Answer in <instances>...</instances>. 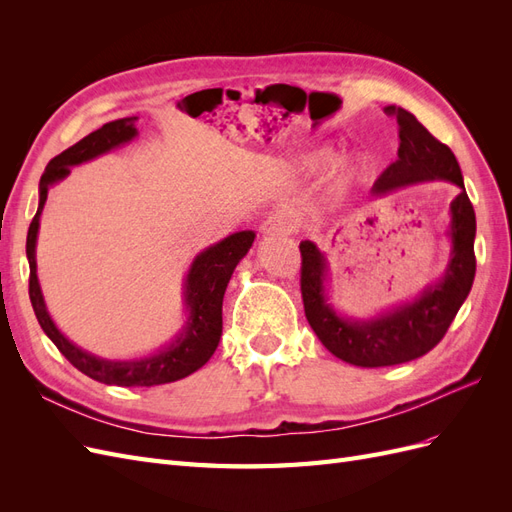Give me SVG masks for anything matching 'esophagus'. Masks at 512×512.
Returning <instances> with one entry per match:
<instances>
[{"label":"esophagus","instance_id":"1","mask_svg":"<svg viewBox=\"0 0 512 512\" xmlns=\"http://www.w3.org/2000/svg\"><path fill=\"white\" fill-rule=\"evenodd\" d=\"M262 237H275V235H292L294 232V224L290 220H286L284 215H271L260 226Z\"/></svg>","mask_w":512,"mask_h":512}]
</instances>
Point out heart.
Here are the masks:
<instances>
[{
  "instance_id": "heart-1",
  "label": "heart",
  "mask_w": 512,
  "mask_h": 512,
  "mask_svg": "<svg viewBox=\"0 0 512 512\" xmlns=\"http://www.w3.org/2000/svg\"><path fill=\"white\" fill-rule=\"evenodd\" d=\"M331 160H333V149L320 147L316 151L305 153V156L301 158V166L305 170H322ZM359 168H361V160H356V158L342 160L337 164V170H335V183L339 185V188H344V185H348L354 179V175L359 173Z\"/></svg>"
}]
</instances>
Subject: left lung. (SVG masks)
<instances>
[{
	"mask_svg": "<svg viewBox=\"0 0 512 512\" xmlns=\"http://www.w3.org/2000/svg\"><path fill=\"white\" fill-rule=\"evenodd\" d=\"M386 115L397 117L399 149L397 160L384 170L371 188L374 196H384L404 185L444 179L459 188L451 203V258L442 280L427 286L410 303L393 307L369 320L339 316L327 303V258L312 241H301V294L309 327L322 346L337 359L356 367H389L418 359L440 344L459 307L468 299L474 273L476 215L463 185L455 153L406 108L386 106Z\"/></svg>",
	"mask_w": 512,
	"mask_h": 512,
	"instance_id": "left-lung-1",
	"label": "left lung"
}]
</instances>
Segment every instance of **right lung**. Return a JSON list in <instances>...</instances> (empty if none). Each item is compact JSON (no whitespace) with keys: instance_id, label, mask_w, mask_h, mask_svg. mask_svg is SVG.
<instances>
[{"instance_id":"add662e5","label":"right lung","mask_w":512,"mask_h":512,"mask_svg":"<svg viewBox=\"0 0 512 512\" xmlns=\"http://www.w3.org/2000/svg\"><path fill=\"white\" fill-rule=\"evenodd\" d=\"M134 121L136 117L108 121L100 130L87 134L83 141L68 147L66 151H61L59 156H55L46 164L40 177L38 211L27 232L29 299H32V307L42 331L49 335L57 350L64 354L76 369L83 371L85 376L115 386H156L190 376L211 359V354L218 348L222 337V301L226 286L230 282L232 271L239 265V260L250 252L256 235L252 230L235 232V235L207 247L205 252H200L194 258L183 284L185 309H188L190 316L170 346L153 352L151 356H145V359L108 361L81 350L79 346H74L68 337H64V333L55 327L49 312H46L36 273V241L46 196H49L51 185L70 175L72 166L89 162L102 156L106 151L130 143L138 134L134 128Z\"/></svg>"}]
</instances>
